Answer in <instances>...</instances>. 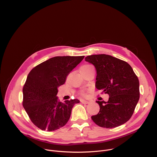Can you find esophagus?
<instances>
[{"instance_id":"34e87169","label":"esophagus","mask_w":157,"mask_h":157,"mask_svg":"<svg viewBox=\"0 0 157 157\" xmlns=\"http://www.w3.org/2000/svg\"><path fill=\"white\" fill-rule=\"evenodd\" d=\"M81 102L82 103V104H88L89 102H88L87 101H86V100H83V99H81Z\"/></svg>"}]
</instances>
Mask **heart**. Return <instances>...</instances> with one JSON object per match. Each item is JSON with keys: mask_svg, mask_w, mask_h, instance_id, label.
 Here are the masks:
<instances>
[{"mask_svg": "<svg viewBox=\"0 0 157 157\" xmlns=\"http://www.w3.org/2000/svg\"><path fill=\"white\" fill-rule=\"evenodd\" d=\"M91 69H94L93 67L91 65V64H84L82 65L81 68H80V71H87V70H89ZM80 94L82 96H85L86 94V92L85 91H81L80 92Z\"/></svg>", "mask_w": 157, "mask_h": 157, "instance_id": "b5f03b06", "label": "heart"}]
</instances>
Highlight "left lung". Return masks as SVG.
Segmentation results:
<instances>
[{
    "label": "left lung",
    "instance_id": "1",
    "mask_svg": "<svg viewBox=\"0 0 157 157\" xmlns=\"http://www.w3.org/2000/svg\"><path fill=\"white\" fill-rule=\"evenodd\" d=\"M85 60L96 69V88L109 96L107 102L96 101L100 110L92 120L107 128L125 124L133 115L140 98L137 75L126 61L108 55L87 56Z\"/></svg>",
    "mask_w": 157,
    "mask_h": 157
}]
</instances>
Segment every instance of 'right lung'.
<instances>
[{"label": "right lung", "mask_w": 157, "mask_h": 157, "mask_svg": "<svg viewBox=\"0 0 157 157\" xmlns=\"http://www.w3.org/2000/svg\"><path fill=\"white\" fill-rule=\"evenodd\" d=\"M84 56H55L44 61L29 73L23 87L22 104L32 123L42 130L52 132L63 127L70 119L78 99L59 101L58 87Z\"/></svg>", "instance_id": "1"}]
</instances>
